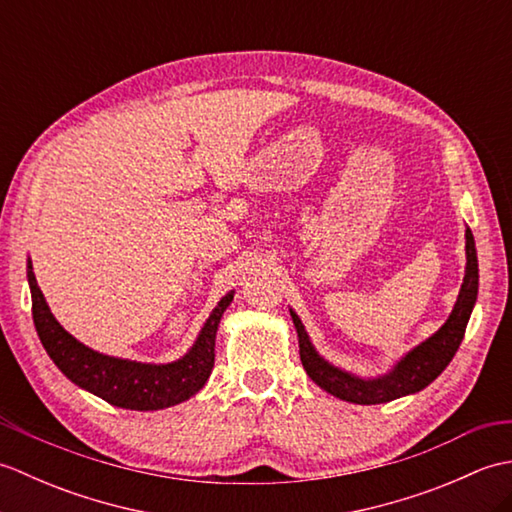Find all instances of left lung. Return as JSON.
<instances>
[{
  "label": "left lung",
  "mask_w": 512,
  "mask_h": 512,
  "mask_svg": "<svg viewBox=\"0 0 512 512\" xmlns=\"http://www.w3.org/2000/svg\"><path fill=\"white\" fill-rule=\"evenodd\" d=\"M477 279H480V275H477L475 239L471 228H466V273L451 317L431 336V339L420 343L418 347H413V350L402 358L387 376L372 380L356 378L343 372V369L330 365L328 361H323L317 350L312 347L303 323L299 321L297 314L290 310L299 334V354L303 369H306V374L321 389L328 391V394L347 402H356V405H378V402H389L400 396L416 394V391L433 383V380L444 372V367L451 363L455 352H458L466 332V323H469L471 310L477 299Z\"/></svg>",
  "instance_id": "obj_1"
}]
</instances>
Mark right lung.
Listing matches in <instances>:
<instances>
[{"label":"right lung","mask_w":512,"mask_h":512,"mask_svg":"<svg viewBox=\"0 0 512 512\" xmlns=\"http://www.w3.org/2000/svg\"><path fill=\"white\" fill-rule=\"evenodd\" d=\"M28 284L32 295V319L48 356L74 385L92 391L114 407L134 411H156L189 400L204 387L215 361V332L224 310L231 306L233 292L217 303L206 319L198 341L180 361L167 365H147L105 356L90 350L65 332L52 317L46 299L37 286L28 262Z\"/></svg>","instance_id":"obj_1"}]
</instances>
